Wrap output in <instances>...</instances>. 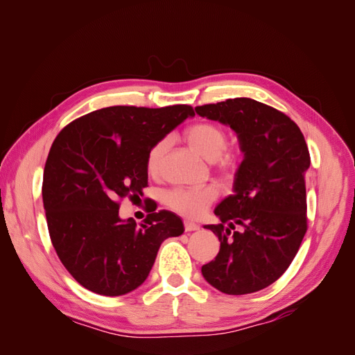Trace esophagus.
<instances>
[{"label":"esophagus","mask_w":355,"mask_h":355,"mask_svg":"<svg viewBox=\"0 0 355 355\" xmlns=\"http://www.w3.org/2000/svg\"><path fill=\"white\" fill-rule=\"evenodd\" d=\"M197 230H200V227H198L197 223L191 222V220H185V231L191 232V231H197Z\"/></svg>","instance_id":"1"}]
</instances>
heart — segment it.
Segmentation results:
<instances>
[{
	"label": "heart",
	"instance_id": "b5f03b06",
	"mask_svg": "<svg viewBox=\"0 0 355 355\" xmlns=\"http://www.w3.org/2000/svg\"><path fill=\"white\" fill-rule=\"evenodd\" d=\"M184 136L191 149H194L204 159L213 161V164L219 170L228 171L234 166V157L225 151L227 133L219 124L211 121H200L189 125ZM167 146V139H161L149 149L146 155V171L151 176L158 173L161 158H163ZM218 196L219 191L214 185L178 187L166 192L164 202L171 210L184 214V216L198 218L218 198Z\"/></svg>",
	"mask_w": 355,
	"mask_h": 355
}]
</instances>
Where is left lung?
<instances>
[{"mask_svg": "<svg viewBox=\"0 0 355 355\" xmlns=\"http://www.w3.org/2000/svg\"><path fill=\"white\" fill-rule=\"evenodd\" d=\"M196 112L228 124L244 154L234 194L214 209L220 223L204 227L218 235L220 249L201 272L222 293H253L286 272L306 232L305 137L286 114L249 98L197 106Z\"/></svg>", "mask_w": 355, "mask_h": 355, "instance_id": "8db88e82", "label": "left lung"}]
</instances>
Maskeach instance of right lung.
<instances>
[{"label": "right lung", "mask_w": 355, "mask_h": 355, "mask_svg": "<svg viewBox=\"0 0 355 355\" xmlns=\"http://www.w3.org/2000/svg\"><path fill=\"white\" fill-rule=\"evenodd\" d=\"M194 115L189 105L110 106L56 136L42 176L49 234L63 266L90 292H132L146 280L161 243L184 232L173 211L154 210L137 227L118 210L148 187L149 149Z\"/></svg>", "instance_id": "right-lung-1"}]
</instances>
